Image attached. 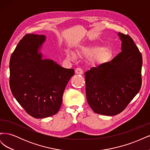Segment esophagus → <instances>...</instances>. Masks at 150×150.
<instances>
[{
  "instance_id": "34e87169",
  "label": "esophagus",
  "mask_w": 150,
  "mask_h": 150,
  "mask_svg": "<svg viewBox=\"0 0 150 150\" xmlns=\"http://www.w3.org/2000/svg\"><path fill=\"white\" fill-rule=\"evenodd\" d=\"M75 72L76 74H80V75H82L83 74V71L82 69H81V68H76V69H75Z\"/></svg>"
}]
</instances>
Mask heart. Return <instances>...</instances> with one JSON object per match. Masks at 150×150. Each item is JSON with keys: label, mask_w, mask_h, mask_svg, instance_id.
Returning a JSON list of instances; mask_svg holds the SVG:
<instances>
[{"label": "heart", "mask_w": 150, "mask_h": 150, "mask_svg": "<svg viewBox=\"0 0 150 150\" xmlns=\"http://www.w3.org/2000/svg\"><path fill=\"white\" fill-rule=\"evenodd\" d=\"M79 55L88 57H91L94 63H102L110 59L111 53L108 49L99 46H91L84 47L79 52ZM74 56L72 53L67 52V57L72 58Z\"/></svg>", "instance_id": "b5f03b06"}]
</instances>
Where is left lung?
Returning <instances> with one entry per match:
<instances>
[{
	"instance_id": "1",
	"label": "left lung",
	"mask_w": 150,
	"mask_h": 150,
	"mask_svg": "<svg viewBox=\"0 0 150 150\" xmlns=\"http://www.w3.org/2000/svg\"><path fill=\"white\" fill-rule=\"evenodd\" d=\"M122 51L108 62L85 72L86 98L98 114L121 112L142 86V56L129 35L119 33Z\"/></svg>"
}]
</instances>
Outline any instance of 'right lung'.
Here are the masks:
<instances>
[{
    "mask_svg": "<svg viewBox=\"0 0 150 150\" xmlns=\"http://www.w3.org/2000/svg\"><path fill=\"white\" fill-rule=\"evenodd\" d=\"M44 35L28 34L12 54L10 88L13 96L35 118L56 115L59 110L66 86L74 74L50 59H42L40 49Z\"/></svg>",
    "mask_w": 150,
    "mask_h": 150,
    "instance_id": "add662e5",
    "label": "right lung"
}]
</instances>
